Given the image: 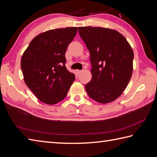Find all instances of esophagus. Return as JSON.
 <instances>
[{
	"instance_id": "34e87169",
	"label": "esophagus",
	"mask_w": 157,
	"mask_h": 157,
	"mask_svg": "<svg viewBox=\"0 0 157 157\" xmlns=\"http://www.w3.org/2000/svg\"><path fill=\"white\" fill-rule=\"evenodd\" d=\"M82 72V70H76L75 71V73H76V74H81V73Z\"/></svg>"
}]
</instances>
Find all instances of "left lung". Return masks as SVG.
Masks as SVG:
<instances>
[{
    "label": "left lung",
    "instance_id": "1",
    "mask_svg": "<svg viewBox=\"0 0 157 157\" xmlns=\"http://www.w3.org/2000/svg\"><path fill=\"white\" fill-rule=\"evenodd\" d=\"M78 31L90 52L92 67L86 92L98 102H111L122 94L132 76V47L122 34L111 29L80 27Z\"/></svg>",
    "mask_w": 157,
    "mask_h": 157
}]
</instances>
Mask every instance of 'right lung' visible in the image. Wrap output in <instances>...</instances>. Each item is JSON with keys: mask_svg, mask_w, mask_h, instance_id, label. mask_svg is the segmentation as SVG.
<instances>
[{"mask_svg": "<svg viewBox=\"0 0 157 157\" xmlns=\"http://www.w3.org/2000/svg\"><path fill=\"white\" fill-rule=\"evenodd\" d=\"M78 27L52 29L32 40L21 61L25 82L38 99L56 104L66 97L75 75L66 67L65 52Z\"/></svg>", "mask_w": 157, "mask_h": 157, "instance_id": "right-lung-1", "label": "right lung"}]
</instances>
